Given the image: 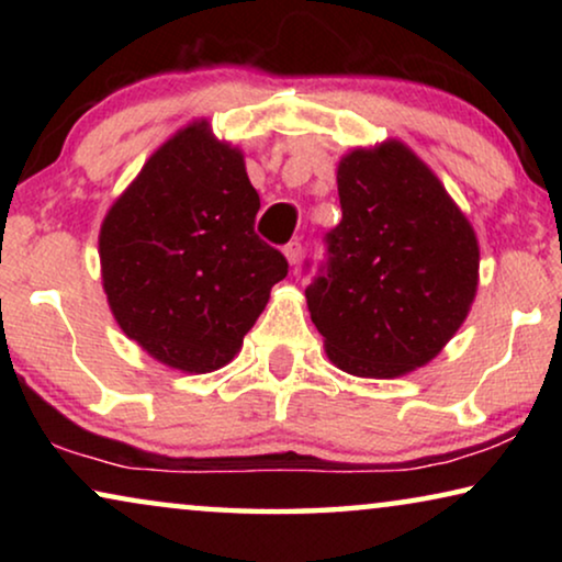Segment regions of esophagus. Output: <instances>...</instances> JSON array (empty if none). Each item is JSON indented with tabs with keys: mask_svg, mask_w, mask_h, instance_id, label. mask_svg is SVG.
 <instances>
[{
	"mask_svg": "<svg viewBox=\"0 0 562 562\" xmlns=\"http://www.w3.org/2000/svg\"><path fill=\"white\" fill-rule=\"evenodd\" d=\"M283 256H286V260H289L291 266H296L299 260H302V256H304L302 243H299V240H291V243L283 245Z\"/></svg>",
	"mask_w": 562,
	"mask_h": 562,
	"instance_id": "obj_1",
	"label": "esophagus"
}]
</instances>
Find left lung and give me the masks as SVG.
<instances>
[{
  "label": "left lung",
  "mask_w": 562,
  "mask_h": 562,
  "mask_svg": "<svg viewBox=\"0 0 562 562\" xmlns=\"http://www.w3.org/2000/svg\"><path fill=\"white\" fill-rule=\"evenodd\" d=\"M337 194L342 220L325 235L306 304L337 368L394 379L432 360L463 325L479 286V243L402 143L345 156Z\"/></svg>",
  "instance_id": "1"
}]
</instances>
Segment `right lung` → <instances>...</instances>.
<instances>
[{"instance_id": "right-lung-1", "label": "right lung", "mask_w": 562, "mask_h": 562, "mask_svg": "<svg viewBox=\"0 0 562 562\" xmlns=\"http://www.w3.org/2000/svg\"><path fill=\"white\" fill-rule=\"evenodd\" d=\"M260 196L240 150L194 122L153 153L104 217V291L130 340L160 363L217 371L289 260L256 235Z\"/></svg>"}]
</instances>
